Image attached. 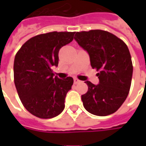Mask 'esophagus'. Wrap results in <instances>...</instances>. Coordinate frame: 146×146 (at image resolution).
I'll list each match as a JSON object with an SVG mask.
<instances>
[{
  "label": "esophagus",
  "mask_w": 146,
  "mask_h": 146,
  "mask_svg": "<svg viewBox=\"0 0 146 146\" xmlns=\"http://www.w3.org/2000/svg\"><path fill=\"white\" fill-rule=\"evenodd\" d=\"M80 82V80H78L77 78H74V84H78V83Z\"/></svg>",
  "instance_id": "1"
}]
</instances>
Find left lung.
Masks as SVG:
<instances>
[{"mask_svg": "<svg viewBox=\"0 0 146 146\" xmlns=\"http://www.w3.org/2000/svg\"><path fill=\"white\" fill-rule=\"evenodd\" d=\"M74 39L88 52L91 66L98 72V85L85 82L88 90L81 96L84 107L96 116L114 113L126 100L131 84L133 65L127 46L101 30L76 32Z\"/></svg>", "mask_w": 146, "mask_h": 146, "instance_id": "1", "label": "left lung"}]
</instances>
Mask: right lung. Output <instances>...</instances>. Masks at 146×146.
<instances>
[{"mask_svg":"<svg viewBox=\"0 0 146 146\" xmlns=\"http://www.w3.org/2000/svg\"><path fill=\"white\" fill-rule=\"evenodd\" d=\"M75 32H50L29 39L15 54L14 82L23 106L33 116L51 119L65 108L73 79H59L51 67L58 64V51L73 40Z\"/></svg>","mask_w":146,"mask_h":146,"instance_id":"right-lung-1","label":"right lung"}]
</instances>
